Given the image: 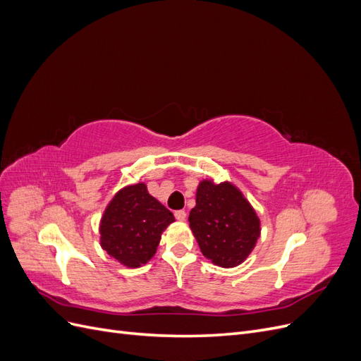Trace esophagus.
Returning a JSON list of instances; mask_svg holds the SVG:
<instances>
[{
	"mask_svg": "<svg viewBox=\"0 0 361 361\" xmlns=\"http://www.w3.org/2000/svg\"><path fill=\"white\" fill-rule=\"evenodd\" d=\"M174 216H176V220H179V221H185V218H187V212L180 209V211L174 212Z\"/></svg>",
	"mask_w": 361,
	"mask_h": 361,
	"instance_id": "34e87169",
	"label": "esophagus"
}]
</instances>
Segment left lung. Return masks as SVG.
Returning <instances> with one entry per match:
<instances>
[{
  "mask_svg": "<svg viewBox=\"0 0 361 361\" xmlns=\"http://www.w3.org/2000/svg\"><path fill=\"white\" fill-rule=\"evenodd\" d=\"M188 221L203 256L223 268L241 265L260 236L256 211L231 182L202 180Z\"/></svg>",
  "mask_w": 361,
  "mask_h": 361,
  "instance_id": "1",
  "label": "left lung"
}]
</instances>
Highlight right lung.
Masks as SVG:
<instances>
[{
	"instance_id": "1",
	"label": "right lung",
	"mask_w": 361,
	"mask_h": 361,
	"mask_svg": "<svg viewBox=\"0 0 361 361\" xmlns=\"http://www.w3.org/2000/svg\"><path fill=\"white\" fill-rule=\"evenodd\" d=\"M173 214L152 197L146 183L128 185L116 192L101 218V247L128 268H138L155 256L161 235Z\"/></svg>"
}]
</instances>
